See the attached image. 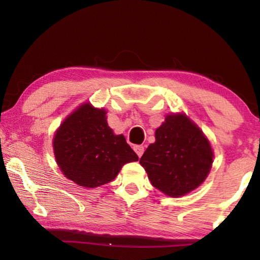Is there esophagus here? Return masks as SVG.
<instances>
[{
	"label": "esophagus",
	"mask_w": 260,
	"mask_h": 260,
	"mask_svg": "<svg viewBox=\"0 0 260 260\" xmlns=\"http://www.w3.org/2000/svg\"><path fill=\"white\" fill-rule=\"evenodd\" d=\"M134 151L136 152V155H138L139 157H141L143 155L144 152V147L143 146H135L134 147Z\"/></svg>",
	"instance_id": "obj_1"
}]
</instances>
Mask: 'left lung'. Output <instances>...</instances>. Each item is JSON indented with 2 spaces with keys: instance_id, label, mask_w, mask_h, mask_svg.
Segmentation results:
<instances>
[{
  "instance_id": "obj_1",
  "label": "left lung",
  "mask_w": 260,
  "mask_h": 260,
  "mask_svg": "<svg viewBox=\"0 0 260 260\" xmlns=\"http://www.w3.org/2000/svg\"><path fill=\"white\" fill-rule=\"evenodd\" d=\"M140 158L152 186L172 197L196 189L208 177L213 152L203 132L184 114H170Z\"/></svg>"
}]
</instances>
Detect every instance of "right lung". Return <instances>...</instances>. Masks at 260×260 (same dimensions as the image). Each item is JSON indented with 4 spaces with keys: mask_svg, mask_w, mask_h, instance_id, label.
I'll list each match as a JSON object with an SVG mask.
<instances>
[{
    "mask_svg": "<svg viewBox=\"0 0 260 260\" xmlns=\"http://www.w3.org/2000/svg\"><path fill=\"white\" fill-rule=\"evenodd\" d=\"M103 109L83 104L56 132V161L65 177L85 188H95L117 177L126 162L139 157L124 135H114Z\"/></svg>",
    "mask_w": 260,
    "mask_h": 260,
    "instance_id": "add662e5",
    "label": "right lung"
}]
</instances>
